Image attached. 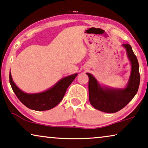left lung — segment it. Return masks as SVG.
Returning <instances> with one entry per match:
<instances>
[{"label":"left lung","instance_id":"8db88e82","mask_svg":"<svg viewBox=\"0 0 148 148\" xmlns=\"http://www.w3.org/2000/svg\"><path fill=\"white\" fill-rule=\"evenodd\" d=\"M122 45L126 49L131 64L130 78L125 88L102 87L92 75L86 73L89 77L90 103L95 109L101 112L116 113L121 110L133 99L139 89L140 74L137 58L129 44H123Z\"/></svg>","mask_w":148,"mask_h":148}]
</instances>
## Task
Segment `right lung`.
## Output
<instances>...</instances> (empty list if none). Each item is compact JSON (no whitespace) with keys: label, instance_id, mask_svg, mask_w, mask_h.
I'll return each mask as SVG.
<instances>
[{"label":"right lung","instance_id":"right-lung-1","mask_svg":"<svg viewBox=\"0 0 148 148\" xmlns=\"http://www.w3.org/2000/svg\"><path fill=\"white\" fill-rule=\"evenodd\" d=\"M77 75V73L62 78L47 90L35 94L25 93L21 90L13 82L11 73L9 82L15 95L25 106L32 110L45 111L53 108L62 101L66 89Z\"/></svg>","mask_w":148,"mask_h":148}]
</instances>
